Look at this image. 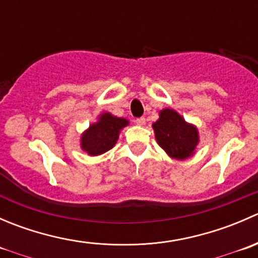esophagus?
I'll use <instances>...</instances> for the list:
<instances>
[{
	"instance_id": "1",
	"label": "esophagus",
	"mask_w": 258,
	"mask_h": 258,
	"mask_svg": "<svg viewBox=\"0 0 258 258\" xmlns=\"http://www.w3.org/2000/svg\"><path fill=\"white\" fill-rule=\"evenodd\" d=\"M136 122L137 124H139V126H145L146 124V118L145 117H140V118H136Z\"/></svg>"
}]
</instances>
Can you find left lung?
I'll use <instances>...</instances> for the list:
<instances>
[{
	"label": "left lung",
	"instance_id": "left-lung-1",
	"mask_svg": "<svg viewBox=\"0 0 258 258\" xmlns=\"http://www.w3.org/2000/svg\"><path fill=\"white\" fill-rule=\"evenodd\" d=\"M156 141L160 147L175 160H186L195 153L199 145V131L196 126L184 121L175 110L165 108L160 118L152 124Z\"/></svg>",
	"mask_w": 258,
	"mask_h": 258
}]
</instances>
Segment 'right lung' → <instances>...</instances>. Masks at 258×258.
Listing matches in <instances>:
<instances>
[{
    "instance_id": "right-lung-1",
    "label": "right lung",
    "mask_w": 258,
    "mask_h": 258,
    "mask_svg": "<svg viewBox=\"0 0 258 258\" xmlns=\"http://www.w3.org/2000/svg\"><path fill=\"white\" fill-rule=\"evenodd\" d=\"M127 124L128 121L122 117H116L108 112L100 114L98 121L81 135V148L90 156L107 152L116 145L119 131Z\"/></svg>"
}]
</instances>
